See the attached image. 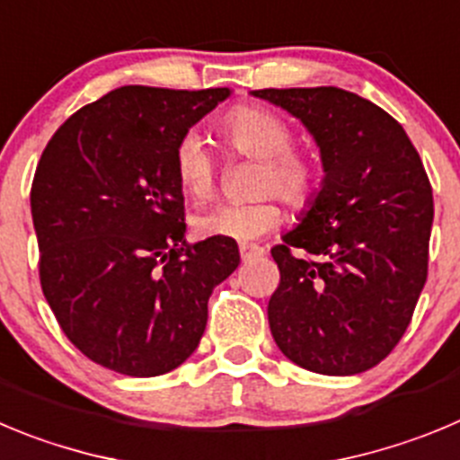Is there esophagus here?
<instances>
[{
  "label": "esophagus",
  "instance_id": "obj_1",
  "mask_svg": "<svg viewBox=\"0 0 460 460\" xmlns=\"http://www.w3.org/2000/svg\"><path fill=\"white\" fill-rule=\"evenodd\" d=\"M239 252H242V260H255L264 255V248L258 246V243H242Z\"/></svg>",
  "mask_w": 460,
  "mask_h": 460
}]
</instances>
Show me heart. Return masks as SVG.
<instances>
[{
  "mask_svg": "<svg viewBox=\"0 0 460 460\" xmlns=\"http://www.w3.org/2000/svg\"><path fill=\"white\" fill-rule=\"evenodd\" d=\"M223 146L234 157L260 162L252 193L255 202H214L193 217L202 237L251 242L278 227L282 214L271 196L305 212L322 191V164L294 146V129L282 116L262 104H237L218 123ZM172 171L180 187L193 198L217 191L218 159L198 132H184L172 147Z\"/></svg>",
  "mask_w": 460,
  "mask_h": 460,
  "instance_id": "1",
  "label": "heart"
}]
</instances>
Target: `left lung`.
<instances>
[{
    "instance_id": "obj_1",
    "label": "left lung",
    "mask_w": 460,
    "mask_h": 460,
    "mask_svg": "<svg viewBox=\"0 0 460 460\" xmlns=\"http://www.w3.org/2000/svg\"><path fill=\"white\" fill-rule=\"evenodd\" d=\"M296 116L322 153V191L301 226L271 248L269 298L278 349L326 376L367 372L406 332L429 273L433 191L402 125L335 86L262 88Z\"/></svg>"
}]
</instances>
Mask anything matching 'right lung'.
<instances>
[{
    "label": "right lung",
    "mask_w": 460,
    "mask_h": 460,
    "mask_svg": "<svg viewBox=\"0 0 460 460\" xmlns=\"http://www.w3.org/2000/svg\"><path fill=\"white\" fill-rule=\"evenodd\" d=\"M230 88L120 86L54 132L36 166L31 217L40 288L66 337L128 376H159L200 342L212 289L237 243L184 239L172 147Z\"/></svg>",
    "instance_id": "obj_1"
}]
</instances>
